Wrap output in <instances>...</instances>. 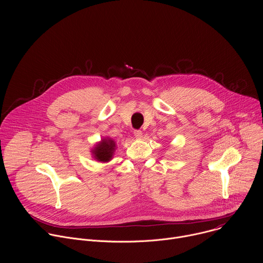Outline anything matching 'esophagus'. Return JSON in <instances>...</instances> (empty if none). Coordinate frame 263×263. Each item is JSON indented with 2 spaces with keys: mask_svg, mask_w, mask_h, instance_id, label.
I'll list each match as a JSON object with an SVG mask.
<instances>
[{
  "mask_svg": "<svg viewBox=\"0 0 263 263\" xmlns=\"http://www.w3.org/2000/svg\"><path fill=\"white\" fill-rule=\"evenodd\" d=\"M134 136L137 138V139H141L142 138V132L140 130H135L134 131Z\"/></svg>",
  "mask_w": 263,
  "mask_h": 263,
  "instance_id": "obj_1",
  "label": "esophagus"
}]
</instances>
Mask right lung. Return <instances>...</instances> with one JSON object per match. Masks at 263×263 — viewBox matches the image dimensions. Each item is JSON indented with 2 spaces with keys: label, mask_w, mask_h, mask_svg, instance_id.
<instances>
[{
  "label": "right lung",
  "mask_w": 263,
  "mask_h": 263,
  "mask_svg": "<svg viewBox=\"0 0 263 263\" xmlns=\"http://www.w3.org/2000/svg\"><path fill=\"white\" fill-rule=\"evenodd\" d=\"M116 149H117V143L115 139L107 136L102 138L101 141L97 142L95 146L91 148L90 152L95 160L105 163V162H109L112 158H114Z\"/></svg>",
  "instance_id": "1"
}]
</instances>
